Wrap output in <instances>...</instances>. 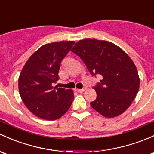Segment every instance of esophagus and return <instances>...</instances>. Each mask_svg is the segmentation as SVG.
<instances>
[{"label": "esophagus", "instance_id": "obj_1", "mask_svg": "<svg viewBox=\"0 0 154 154\" xmlns=\"http://www.w3.org/2000/svg\"><path fill=\"white\" fill-rule=\"evenodd\" d=\"M76 90H77V91L79 92V93H82V92L85 91L86 90V88H82V89H76Z\"/></svg>", "mask_w": 154, "mask_h": 154}]
</instances>
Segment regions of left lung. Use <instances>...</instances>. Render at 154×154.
<instances>
[{"mask_svg": "<svg viewBox=\"0 0 154 154\" xmlns=\"http://www.w3.org/2000/svg\"><path fill=\"white\" fill-rule=\"evenodd\" d=\"M71 51L80 57L92 76L100 75L94 89L92 108L108 118L120 115L131 106L140 88V77L130 57L114 43L96 39L80 40Z\"/></svg>", "mask_w": 154, "mask_h": 154, "instance_id": "8db88e82", "label": "left lung"}]
</instances>
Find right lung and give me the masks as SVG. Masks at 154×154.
Masks as SVG:
<instances>
[{"mask_svg":"<svg viewBox=\"0 0 154 154\" xmlns=\"http://www.w3.org/2000/svg\"><path fill=\"white\" fill-rule=\"evenodd\" d=\"M74 41L47 43L39 48L24 65L18 80L20 97L26 108L38 117L55 120L64 115L72 105L71 89L54 88L59 80L61 61Z\"/></svg>","mask_w":154,"mask_h":154,"instance_id":"right-lung-1","label":"right lung"}]
</instances>
